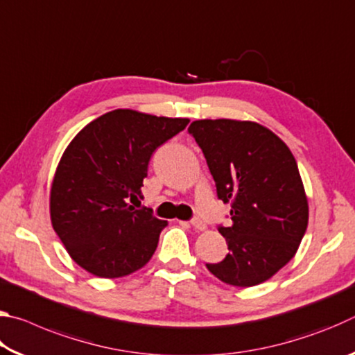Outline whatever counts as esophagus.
Masks as SVG:
<instances>
[{
  "label": "esophagus",
  "instance_id": "obj_1",
  "mask_svg": "<svg viewBox=\"0 0 355 355\" xmlns=\"http://www.w3.org/2000/svg\"><path fill=\"white\" fill-rule=\"evenodd\" d=\"M189 224L196 228V230H205L207 228V224L205 222H203L202 219H199V218H194V219H191V222Z\"/></svg>",
  "mask_w": 355,
  "mask_h": 355
}]
</instances>
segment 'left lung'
Segmentation results:
<instances>
[{
    "instance_id": "left-lung-1",
    "label": "left lung",
    "mask_w": 355,
    "mask_h": 355,
    "mask_svg": "<svg viewBox=\"0 0 355 355\" xmlns=\"http://www.w3.org/2000/svg\"><path fill=\"white\" fill-rule=\"evenodd\" d=\"M188 133L205 156L218 199L230 203L232 225H218L228 254L208 271L233 286L271 279L296 254L309 203L290 148L255 122L196 120Z\"/></svg>"
}]
</instances>
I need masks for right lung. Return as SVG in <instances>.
I'll list each match as a JSON object with an SVG mask.
<instances>
[{"mask_svg": "<svg viewBox=\"0 0 355 355\" xmlns=\"http://www.w3.org/2000/svg\"><path fill=\"white\" fill-rule=\"evenodd\" d=\"M189 123L131 110L106 112L65 148L50 194L51 224L70 257L97 277H123L142 268L167 225L144 199L150 158Z\"/></svg>", "mask_w": 355, "mask_h": 355, "instance_id": "obj_1", "label": "right lung"}]
</instances>
